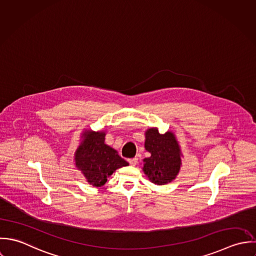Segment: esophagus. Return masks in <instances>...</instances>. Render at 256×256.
<instances>
[{"instance_id": "esophagus-1", "label": "esophagus", "mask_w": 256, "mask_h": 256, "mask_svg": "<svg viewBox=\"0 0 256 256\" xmlns=\"http://www.w3.org/2000/svg\"><path fill=\"white\" fill-rule=\"evenodd\" d=\"M128 162H130V164L132 166H136V163H138V158H136V157L130 158V159H128Z\"/></svg>"}]
</instances>
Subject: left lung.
Masks as SVG:
<instances>
[{
	"label": "left lung",
	"instance_id": "left-lung-1",
	"mask_svg": "<svg viewBox=\"0 0 256 256\" xmlns=\"http://www.w3.org/2000/svg\"><path fill=\"white\" fill-rule=\"evenodd\" d=\"M146 150L152 154L144 159L142 170L156 185H165L176 178L181 167V150L173 132L159 134L156 128L146 132Z\"/></svg>",
	"mask_w": 256,
	"mask_h": 256
}]
</instances>
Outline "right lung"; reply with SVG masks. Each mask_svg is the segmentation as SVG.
<instances>
[{
	"instance_id": "right-lung-1",
	"label": "right lung",
	"mask_w": 256,
	"mask_h": 256,
	"mask_svg": "<svg viewBox=\"0 0 256 256\" xmlns=\"http://www.w3.org/2000/svg\"><path fill=\"white\" fill-rule=\"evenodd\" d=\"M104 132L85 130L75 152V165L94 187H102L116 169L128 166L118 152L104 144Z\"/></svg>"
}]
</instances>
